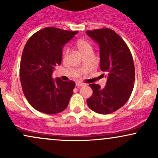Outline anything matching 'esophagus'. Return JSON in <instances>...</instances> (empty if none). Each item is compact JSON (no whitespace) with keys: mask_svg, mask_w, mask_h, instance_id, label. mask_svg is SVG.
I'll use <instances>...</instances> for the list:
<instances>
[{"mask_svg":"<svg viewBox=\"0 0 158 158\" xmlns=\"http://www.w3.org/2000/svg\"><path fill=\"white\" fill-rule=\"evenodd\" d=\"M85 84L83 82H81V81H77L76 82V85H77V87H81V86H83V85H85Z\"/></svg>","mask_w":158,"mask_h":158,"instance_id":"1","label":"esophagus"}]
</instances>
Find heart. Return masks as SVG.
<instances>
[{
  "mask_svg": "<svg viewBox=\"0 0 158 158\" xmlns=\"http://www.w3.org/2000/svg\"><path fill=\"white\" fill-rule=\"evenodd\" d=\"M73 47L76 49H77L84 56L88 55V54H92V52H93V46H92L91 43L86 39H80L77 40L74 43ZM68 56V50L67 48H64L61 52V58H62L63 61L66 60Z\"/></svg>",
  "mask_w": 158,
  "mask_h": 158,
  "instance_id": "1",
  "label": "heart"
}]
</instances>
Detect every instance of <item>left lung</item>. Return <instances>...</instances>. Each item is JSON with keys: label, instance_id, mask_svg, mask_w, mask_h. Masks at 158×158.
Returning a JSON list of instances; mask_svg holds the SVG:
<instances>
[{"label": "left lung", "instance_id": "obj_1", "mask_svg": "<svg viewBox=\"0 0 158 158\" xmlns=\"http://www.w3.org/2000/svg\"><path fill=\"white\" fill-rule=\"evenodd\" d=\"M86 32L99 45L100 69L108 78L103 88L99 85H89L93 94L87 99V104L96 113H113L126 104L133 90V57L124 40L114 30L105 27Z\"/></svg>", "mask_w": 158, "mask_h": 158}]
</instances>
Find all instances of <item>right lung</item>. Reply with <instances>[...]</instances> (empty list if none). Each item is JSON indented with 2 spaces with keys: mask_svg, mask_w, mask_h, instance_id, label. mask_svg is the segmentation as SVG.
<instances>
[{
  "mask_svg": "<svg viewBox=\"0 0 158 158\" xmlns=\"http://www.w3.org/2000/svg\"><path fill=\"white\" fill-rule=\"evenodd\" d=\"M78 31L46 27L34 33L25 44L20 64V79L27 101L35 110L47 114L63 111L68 106L75 88L73 81L52 73L61 61V52Z\"/></svg>",
  "mask_w": 158,
  "mask_h": 158,
  "instance_id": "add662e5",
  "label": "right lung"
}]
</instances>
